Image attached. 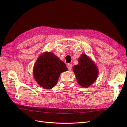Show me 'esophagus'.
<instances>
[{
  "label": "esophagus",
  "mask_w": 127,
  "mask_h": 127,
  "mask_svg": "<svg viewBox=\"0 0 127 127\" xmlns=\"http://www.w3.org/2000/svg\"><path fill=\"white\" fill-rule=\"evenodd\" d=\"M67 68H68L69 70H71V69H72L71 64H69L67 65Z\"/></svg>",
  "instance_id": "1"
}]
</instances>
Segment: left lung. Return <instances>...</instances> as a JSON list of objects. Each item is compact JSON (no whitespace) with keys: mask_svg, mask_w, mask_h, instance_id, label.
I'll return each mask as SVG.
<instances>
[{"mask_svg":"<svg viewBox=\"0 0 127 127\" xmlns=\"http://www.w3.org/2000/svg\"><path fill=\"white\" fill-rule=\"evenodd\" d=\"M76 78L79 85L89 87L96 80L98 69L94 61L85 53H83L78 58V64L72 68Z\"/></svg>","mask_w":127,"mask_h":127,"instance_id":"obj_1","label":"left lung"}]
</instances>
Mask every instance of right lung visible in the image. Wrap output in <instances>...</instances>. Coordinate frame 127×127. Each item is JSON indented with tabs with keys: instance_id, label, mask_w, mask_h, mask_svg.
Returning <instances> with one entry per match:
<instances>
[{
	"instance_id": "add662e5",
	"label": "right lung",
	"mask_w": 127,
	"mask_h": 127,
	"mask_svg": "<svg viewBox=\"0 0 127 127\" xmlns=\"http://www.w3.org/2000/svg\"><path fill=\"white\" fill-rule=\"evenodd\" d=\"M68 70L65 64L51 52H44L36 61L33 67L34 78L45 90L56 85L61 73Z\"/></svg>"
}]
</instances>
